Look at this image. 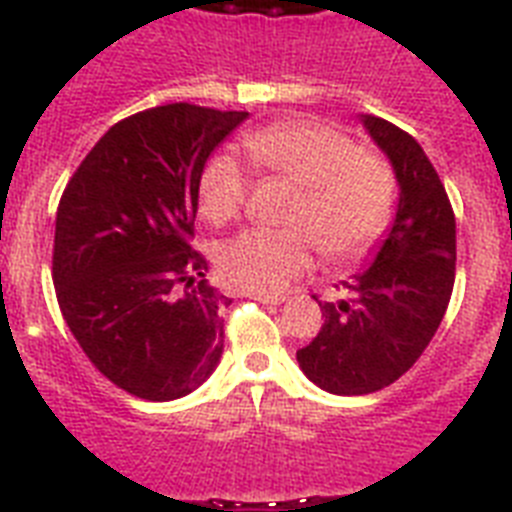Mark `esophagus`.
Segmentation results:
<instances>
[{
  "instance_id": "obj_1",
  "label": "esophagus",
  "mask_w": 512,
  "mask_h": 512,
  "mask_svg": "<svg viewBox=\"0 0 512 512\" xmlns=\"http://www.w3.org/2000/svg\"><path fill=\"white\" fill-rule=\"evenodd\" d=\"M247 297H255L260 303H271V305H281L287 297L284 295H273V292H247Z\"/></svg>"
}]
</instances>
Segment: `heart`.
I'll list each match as a JSON object with an SVG mask.
<instances>
[{"label": "heart", "instance_id": "heart-1", "mask_svg": "<svg viewBox=\"0 0 512 512\" xmlns=\"http://www.w3.org/2000/svg\"><path fill=\"white\" fill-rule=\"evenodd\" d=\"M241 146L260 172L300 185V196L287 217L295 228H255L220 247L217 265L233 287L276 292L311 265L316 244L329 260H353L388 228L396 199L393 172L335 124L319 119L276 122L247 132ZM244 199V164L220 151L199 175L201 215L223 225L239 215Z\"/></svg>", "mask_w": 512, "mask_h": 512}]
</instances>
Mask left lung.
Segmentation results:
<instances>
[{
	"label": "left lung",
	"instance_id": "1",
	"mask_svg": "<svg viewBox=\"0 0 512 512\" xmlns=\"http://www.w3.org/2000/svg\"><path fill=\"white\" fill-rule=\"evenodd\" d=\"M361 122L393 164L401 193L374 263L342 281V300L319 303V335L297 350L305 377L337 396L388 388L412 369L444 319L457 263L452 204L420 143L380 116Z\"/></svg>",
	"mask_w": 512,
	"mask_h": 512
}]
</instances>
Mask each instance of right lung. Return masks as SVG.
<instances>
[{"label":"right lung","instance_id":"1","mask_svg":"<svg viewBox=\"0 0 512 512\" xmlns=\"http://www.w3.org/2000/svg\"><path fill=\"white\" fill-rule=\"evenodd\" d=\"M247 111L170 103L116 122L68 180L52 281L95 369L146 401L188 396L223 356L207 260L188 244L209 154Z\"/></svg>","mask_w":512,"mask_h":512}]
</instances>
